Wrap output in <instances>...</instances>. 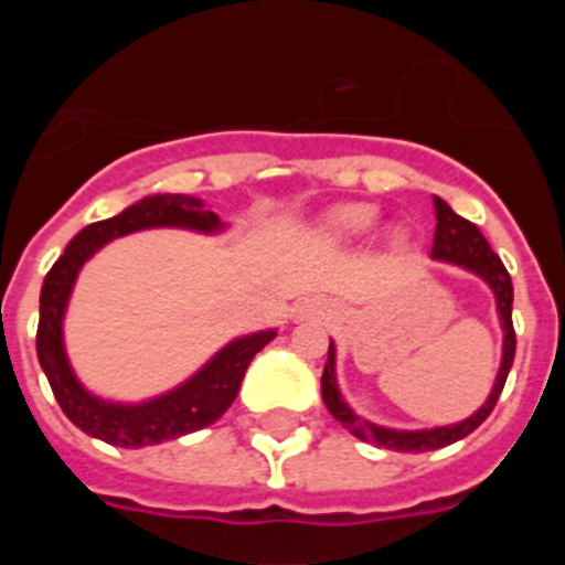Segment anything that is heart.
<instances>
[{
  "mask_svg": "<svg viewBox=\"0 0 565 565\" xmlns=\"http://www.w3.org/2000/svg\"><path fill=\"white\" fill-rule=\"evenodd\" d=\"M376 223V209L364 206V203H348V206L333 209L322 221V237L331 246H353V243H362L364 237H371Z\"/></svg>",
  "mask_w": 565,
  "mask_h": 565,
  "instance_id": "obj_1",
  "label": "heart"
}]
</instances>
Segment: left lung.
<instances>
[{"instance_id": "left-lung-1", "label": "left lung", "mask_w": 565, "mask_h": 565, "mask_svg": "<svg viewBox=\"0 0 565 565\" xmlns=\"http://www.w3.org/2000/svg\"><path fill=\"white\" fill-rule=\"evenodd\" d=\"M433 209H436V237H433L430 257L438 259V263L461 266L463 271L476 274V277H481L483 282H487L492 297H495L498 319H501L503 328V353L495 384H492L487 402H483L472 416L456 424H444V427H430V430H393V427H382V424H373L367 422V418L356 416V413L351 411V404L344 402L342 391H339L337 384V348H333L331 342V348H328L326 371H322V402H326V407L331 411V416L337 418V422H342L356 438L398 452L441 450V447H450V444L467 438L476 427H481V424L487 422L489 413H492V407H495L498 396H501L503 391V382H507L509 376V367H512V359H515L512 279H509V271L503 268L501 257L489 248L487 237L478 232L476 223L463 221L461 214L452 212L441 198H433Z\"/></svg>"}]
</instances>
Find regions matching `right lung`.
<instances>
[{
    "label": "right lung",
    "mask_w": 565,
    "mask_h": 565,
    "mask_svg": "<svg viewBox=\"0 0 565 565\" xmlns=\"http://www.w3.org/2000/svg\"><path fill=\"white\" fill-rule=\"evenodd\" d=\"M143 228H189L201 234H221L226 223L192 194H147L121 214L89 223L70 239L62 257L44 277L36 331L39 364L53 387V396L62 404L64 416L87 436L132 450L172 441L217 422L237 398L239 382L246 376L252 359L277 337V331L268 328L232 339L186 382L143 402H113L87 391L64 351V313H67L70 294L76 286L78 271L93 254L102 252L109 239L127 237Z\"/></svg>",
    "instance_id": "right-lung-1"
}]
</instances>
